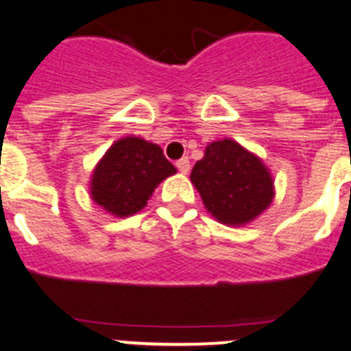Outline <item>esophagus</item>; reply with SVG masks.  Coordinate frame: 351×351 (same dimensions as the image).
Instances as JSON below:
<instances>
[{"mask_svg":"<svg viewBox=\"0 0 351 351\" xmlns=\"http://www.w3.org/2000/svg\"><path fill=\"white\" fill-rule=\"evenodd\" d=\"M176 167H178L181 173H188L190 172V160L188 158H181V160H178Z\"/></svg>","mask_w":351,"mask_h":351,"instance_id":"obj_1","label":"esophagus"}]
</instances>
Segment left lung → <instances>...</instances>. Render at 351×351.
Segmentation results:
<instances>
[{
	"label": "left lung",
	"mask_w": 351,
	"mask_h": 351,
	"mask_svg": "<svg viewBox=\"0 0 351 351\" xmlns=\"http://www.w3.org/2000/svg\"><path fill=\"white\" fill-rule=\"evenodd\" d=\"M191 182L207 213L226 226L255 221L274 200V179L262 158L232 138L207 144Z\"/></svg>",
	"instance_id": "8db88e82"
}]
</instances>
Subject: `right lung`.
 Returning <instances> with one entry per match:
<instances>
[{
    "instance_id": "add662e5",
    "label": "right lung",
    "mask_w": 351,
    "mask_h": 351,
    "mask_svg": "<svg viewBox=\"0 0 351 351\" xmlns=\"http://www.w3.org/2000/svg\"><path fill=\"white\" fill-rule=\"evenodd\" d=\"M176 172L160 145L128 135L114 142L96 163L89 195L108 214L128 218L144 209L158 184Z\"/></svg>"
}]
</instances>
